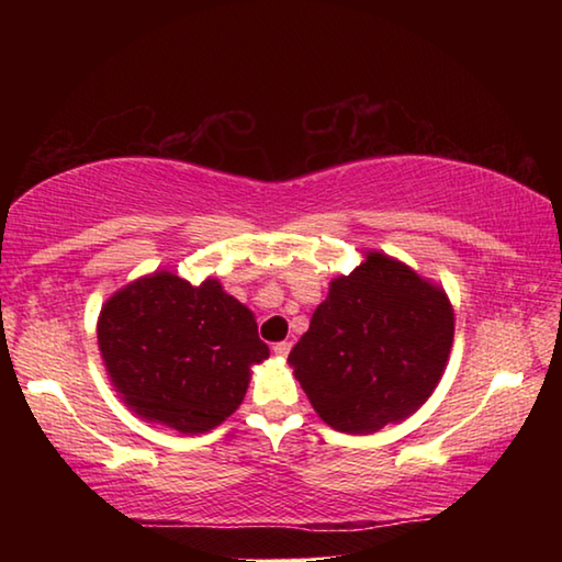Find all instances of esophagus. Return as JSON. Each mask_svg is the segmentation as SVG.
<instances>
[{"instance_id": "obj_1", "label": "esophagus", "mask_w": 562, "mask_h": 562, "mask_svg": "<svg viewBox=\"0 0 562 562\" xmlns=\"http://www.w3.org/2000/svg\"><path fill=\"white\" fill-rule=\"evenodd\" d=\"M290 349H292V345H290V341H278V345H274L272 347V351H274V355H278V357H288L290 355Z\"/></svg>"}]
</instances>
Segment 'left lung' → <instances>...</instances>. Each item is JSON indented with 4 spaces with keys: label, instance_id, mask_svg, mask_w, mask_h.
Returning a JSON list of instances; mask_svg holds the SVG:
<instances>
[{
    "label": "left lung",
    "instance_id": "obj_1",
    "mask_svg": "<svg viewBox=\"0 0 562 562\" xmlns=\"http://www.w3.org/2000/svg\"><path fill=\"white\" fill-rule=\"evenodd\" d=\"M449 294L406 262L367 250L290 351L317 416L341 434H374L426 404L453 347Z\"/></svg>",
    "mask_w": 562,
    "mask_h": 562
}]
</instances>
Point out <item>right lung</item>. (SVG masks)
<instances>
[{
	"mask_svg": "<svg viewBox=\"0 0 562 562\" xmlns=\"http://www.w3.org/2000/svg\"><path fill=\"white\" fill-rule=\"evenodd\" d=\"M99 351L121 402L148 424L205 434L243 404L252 367L270 357L252 310L215 278L156 270L103 302Z\"/></svg>",
	"mask_w": 562,
	"mask_h": 562,
	"instance_id": "right-lung-1",
	"label": "right lung"
}]
</instances>
